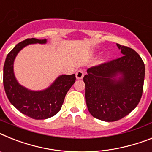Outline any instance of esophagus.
Segmentation results:
<instances>
[{
	"instance_id": "34e87169",
	"label": "esophagus",
	"mask_w": 152,
	"mask_h": 152,
	"mask_svg": "<svg viewBox=\"0 0 152 152\" xmlns=\"http://www.w3.org/2000/svg\"><path fill=\"white\" fill-rule=\"evenodd\" d=\"M76 76L77 80H81V79L83 78L84 76V72L83 71V69H78L76 72Z\"/></svg>"
}]
</instances>
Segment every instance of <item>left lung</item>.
<instances>
[{"mask_svg": "<svg viewBox=\"0 0 152 152\" xmlns=\"http://www.w3.org/2000/svg\"><path fill=\"white\" fill-rule=\"evenodd\" d=\"M124 55L87 69L83 77L88 110L95 118L116 121L137 106L143 93L145 67L134 49L117 44ZM118 73L122 78L116 79Z\"/></svg>", "mask_w": 152, "mask_h": 152, "instance_id": "8db88e82", "label": "left lung"}]
</instances>
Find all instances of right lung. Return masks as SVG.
I'll use <instances>...</instances> for the list:
<instances>
[{
    "mask_svg": "<svg viewBox=\"0 0 152 152\" xmlns=\"http://www.w3.org/2000/svg\"><path fill=\"white\" fill-rule=\"evenodd\" d=\"M45 42L46 39L34 38L19 42L7 54L4 66L3 83L9 101L21 113L35 120L47 119L56 115L62 107L67 92L76 81L75 74L62 75L43 91H31L19 85L13 71L15 56L28 45Z\"/></svg>",
    "mask_w": 152,
    "mask_h": 152,
    "instance_id": "1",
    "label": "right lung"
}]
</instances>
